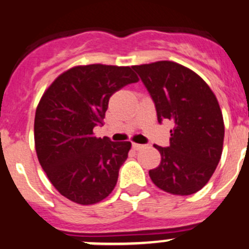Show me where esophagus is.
<instances>
[{"instance_id":"obj_1","label":"esophagus","mask_w":249,"mask_h":249,"mask_svg":"<svg viewBox=\"0 0 249 249\" xmlns=\"http://www.w3.org/2000/svg\"><path fill=\"white\" fill-rule=\"evenodd\" d=\"M132 147L135 150V151H138V150L142 149V147H145V145H142V144H135V142H133L132 144Z\"/></svg>"}]
</instances>
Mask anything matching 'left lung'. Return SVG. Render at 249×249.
<instances>
[{
	"label": "left lung",
	"instance_id": "left-lung-1",
	"mask_svg": "<svg viewBox=\"0 0 249 249\" xmlns=\"http://www.w3.org/2000/svg\"><path fill=\"white\" fill-rule=\"evenodd\" d=\"M149 92L157 120L173 121L169 146L154 145L161 163L149 172L166 193L186 196L203 188L223 151L224 121L215 95L194 71L173 61L133 66Z\"/></svg>",
	"mask_w": 249,
	"mask_h": 249
}]
</instances>
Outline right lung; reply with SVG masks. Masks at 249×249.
I'll return each mask as SVG.
<instances>
[{
	"label": "right lung",
	"mask_w": 249,
	"mask_h": 249,
	"mask_svg": "<svg viewBox=\"0 0 249 249\" xmlns=\"http://www.w3.org/2000/svg\"><path fill=\"white\" fill-rule=\"evenodd\" d=\"M139 80L129 66L93 64L61 73L44 92L35 115V147L54 188L70 201L93 205L111 194L129 142L97 138L109 99Z\"/></svg>",
	"instance_id": "right-lung-1"
}]
</instances>
